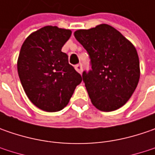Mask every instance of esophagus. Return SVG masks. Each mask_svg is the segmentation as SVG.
<instances>
[{
    "instance_id": "34e87169",
    "label": "esophagus",
    "mask_w": 155,
    "mask_h": 155,
    "mask_svg": "<svg viewBox=\"0 0 155 155\" xmlns=\"http://www.w3.org/2000/svg\"><path fill=\"white\" fill-rule=\"evenodd\" d=\"M75 69L79 73H82V71H83V66H82V64H77V65H75Z\"/></svg>"
}]
</instances>
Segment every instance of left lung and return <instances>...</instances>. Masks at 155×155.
<instances>
[{
	"instance_id": "left-lung-1",
	"label": "left lung",
	"mask_w": 155,
	"mask_h": 155,
	"mask_svg": "<svg viewBox=\"0 0 155 155\" xmlns=\"http://www.w3.org/2000/svg\"><path fill=\"white\" fill-rule=\"evenodd\" d=\"M90 56L91 70L83 81L92 104L101 111L121 108L131 97L140 79L136 49L116 28L101 24L74 33Z\"/></svg>"
}]
</instances>
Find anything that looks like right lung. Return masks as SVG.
<instances>
[{
    "mask_svg": "<svg viewBox=\"0 0 155 155\" xmlns=\"http://www.w3.org/2000/svg\"><path fill=\"white\" fill-rule=\"evenodd\" d=\"M71 31L46 26L31 33L21 46L17 69L27 97L36 107L57 112L67 104L81 75L61 51Z\"/></svg>",
    "mask_w": 155,
    "mask_h": 155,
    "instance_id": "obj_1",
    "label": "right lung"
}]
</instances>
